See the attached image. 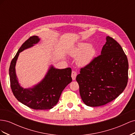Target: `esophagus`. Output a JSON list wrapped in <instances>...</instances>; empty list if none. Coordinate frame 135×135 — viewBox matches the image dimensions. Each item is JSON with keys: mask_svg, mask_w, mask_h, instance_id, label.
Masks as SVG:
<instances>
[{"mask_svg": "<svg viewBox=\"0 0 135 135\" xmlns=\"http://www.w3.org/2000/svg\"><path fill=\"white\" fill-rule=\"evenodd\" d=\"M77 75V73L75 71H72V73H71V78L73 80H75V78H76V76Z\"/></svg>", "mask_w": 135, "mask_h": 135, "instance_id": "esophagus-1", "label": "esophagus"}]
</instances>
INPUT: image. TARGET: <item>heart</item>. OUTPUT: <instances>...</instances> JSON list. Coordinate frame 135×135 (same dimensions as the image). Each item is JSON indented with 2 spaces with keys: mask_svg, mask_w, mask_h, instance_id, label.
<instances>
[{
  "mask_svg": "<svg viewBox=\"0 0 135 135\" xmlns=\"http://www.w3.org/2000/svg\"><path fill=\"white\" fill-rule=\"evenodd\" d=\"M96 54L95 48L88 43H80L72 53L74 57H78V64L81 66H84L90 63Z\"/></svg>",
  "mask_w": 135,
  "mask_h": 135,
  "instance_id": "1",
  "label": "heart"
}]
</instances>
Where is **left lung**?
<instances>
[{"instance_id":"1","label":"left lung","mask_w":135,"mask_h":135,"mask_svg":"<svg viewBox=\"0 0 135 135\" xmlns=\"http://www.w3.org/2000/svg\"><path fill=\"white\" fill-rule=\"evenodd\" d=\"M101 55L80 69L76 80L83 103L89 107H100L115 99L128 82V62L120 45L107 36Z\"/></svg>"}]
</instances>
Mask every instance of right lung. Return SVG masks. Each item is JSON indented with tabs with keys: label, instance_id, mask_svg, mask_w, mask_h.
<instances>
[{
	"label": "right lung",
	"instance_id": "right-lung-1",
	"mask_svg": "<svg viewBox=\"0 0 135 135\" xmlns=\"http://www.w3.org/2000/svg\"><path fill=\"white\" fill-rule=\"evenodd\" d=\"M40 40L32 36L24 42L12 59L9 69L11 87L14 96L20 103L35 110H47L58 103L64 88L72 81L71 69H57L51 66L44 79L34 87L25 88L20 86L16 76L15 66L19 54L31 47Z\"/></svg>",
	"mask_w": 135,
	"mask_h": 135
}]
</instances>
